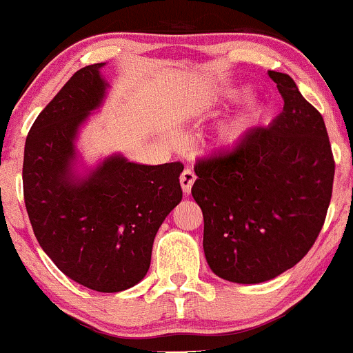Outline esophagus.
<instances>
[{
	"instance_id": "34e87169",
	"label": "esophagus",
	"mask_w": 353,
	"mask_h": 353,
	"mask_svg": "<svg viewBox=\"0 0 353 353\" xmlns=\"http://www.w3.org/2000/svg\"><path fill=\"white\" fill-rule=\"evenodd\" d=\"M196 181V174L192 169H184L183 174H181V185H183L184 192H191L192 184Z\"/></svg>"
}]
</instances>
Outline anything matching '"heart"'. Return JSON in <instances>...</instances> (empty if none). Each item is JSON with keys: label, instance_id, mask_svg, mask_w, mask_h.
<instances>
[{"label": "heart", "instance_id": "obj_1", "mask_svg": "<svg viewBox=\"0 0 353 353\" xmlns=\"http://www.w3.org/2000/svg\"><path fill=\"white\" fill-rule=\"evenodd\" d=\"M263 115H265V107L263 105L251 107L250 112H248L245 117L233 123V125L224 132V142H226V144H236V142L243 137V134L246 132L248 127L253 125L254 122H258Z\"/></svg>", "mask_w": 353, "mask_h": 353}]
</instances>
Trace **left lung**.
Masks as SVG:
<instances>
[{"label": "left lung", "instance_id": "obj_1", "mask_svg": "<svg viewBox=\"0 0 353 353\" xmlns=\"http://www.w3.org/2000/svg\"><path fill=\"white\" fill-rule=\"evenodd\" d=\"M268 75L283 112L194 165L191 192L203 211L204 254L209 268L233 283H261L293 268L319 238L334 188L323 117L292 77Z\"/></svg>", "mask_w": 353, "mask_h": 353}]
</instances>
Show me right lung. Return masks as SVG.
<instances>
[{
	"label": "right lung",
	"instance_id": "right-lung-1",
	"mask_svg": "<svg viewBox=\"0 0 353 353\" xmlns=\"http://www.w3.org/2000/svg\"><path fill=\"white\" fill-rule=\"evenodd\" d=\"M103 65L73 73L33 122L23 194L33 233L57 268L87 288L115 293L149 271L159 226L183 199L184 165L110 156L87 177L72 172L79 127L105 97Z\"/></svg>",
	"mask_w": 353,
	"mask_h": 353
}]
</instances>
